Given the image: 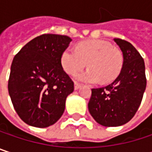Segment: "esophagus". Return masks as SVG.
Wrapping results in <instances>:
<instances>
[{
  "label": "esophagus",
  "mask_w": 152,
  "mask_h": 152,
  "mask_svg": "<svg viewBox=\"0 0 152 152\" xmlns=\"http://www.w3.org/2000/svg\"><path fill=\"white\" fill-rule=\"evenodd\" d=\"M74 84H75V90H78V89L80 88V86H81V85H80V83H78L77 82H75V83H74Z\"/></svg>",
  "instance_id": "1"
}]
</instances>
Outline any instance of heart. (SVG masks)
I'll use <instances>...</instances> for the list:
<instances>
[{
    "label": "heart",
    "instance_id": "heart-1",
    "mask_svg": "<svg viewBox=\"0 0 152 152\" xmlns=\"http://www.w3.org/2000/svg\"><path fill=\"white\" fill-rule=\"evenodd\" d=\"M61 62L63 69L69 75L83 69L88 62L90 69L77 73L76 80L91 83L99 80L107 83L120 74L123 56L118 48L112 46L109 42L94 39L79 43L76 50L66 49L61 54Z\"/></svg>",
    "mask_w": 152,
    "mask_h": 152
}]
</instances>
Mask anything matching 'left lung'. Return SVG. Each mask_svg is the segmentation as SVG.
<instances>
[{
	"instance_id": "obj_1",
	"label": "left lung",
	"mask_w": 152,
	"mask_h": 152,
	"mask_svg": "<svg viewBox=\"0 0 152 152\" xmlns=\"http://www.w3.org/2000/svg\"><path fill=\"white\" fill-rule=\"evenodd\" d=\"M123 54L118 77L109 85L91 89L88 108L100 125L118 127L129 122L136 114L146 88L144 61L129 42L114 39Z\"/></svg>"
}]
</instances>
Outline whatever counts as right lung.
<instances>
[{
	"mask_svg": "<svg viewBox=\"0 0 152 152\" xmlns=\"http://www.w3.org/2000/svg\"><path fill=\"white\" fill-rule=\"evenodd\" d=\"M71 40L64 35L43 34L14 57L8 89L15 112L26 124L46 128L63 114L74 83L63 70L61 58Z\"/></svg>",
	"mask_w": 152,
	"mask_h": 152,
	"instance_id": "right-lung-1",
	"label": "right lung"
}]
</instances>
